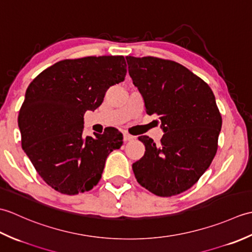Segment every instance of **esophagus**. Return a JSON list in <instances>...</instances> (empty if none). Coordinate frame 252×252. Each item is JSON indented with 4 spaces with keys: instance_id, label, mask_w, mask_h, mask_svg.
Returning <instances> with one entry per match:
<instances>
[{
    "instance_id": "obj_1",
    "label": "esophagus",
    "mask_w": 252,
    "mask_h": 252,
    "mask_svg": "<svg viewBox=\"0 0 252 252\" xmlns=\"http://www.w3.org/2000/svg\"><path fill=\"white\" fill-rule=\"evenodd\" d=\"M133 138H134V136L130 135L129 133H123V141H125V142L131 141V140H133Z\"/></svg>"
}]
</instances>
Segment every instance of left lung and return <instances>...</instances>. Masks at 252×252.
<instances>
[{"label":"left lung","instance_id":"left-lung-1","mask_svg":"<svg viewBox=\"0 0 252 252\" xmlns=\"http://www.w3.org/2000/svg\"><path fill=\"white\" fill-rule=\"evenodd\" d=\"M130 77L148 115H157L164 134L156 145L138 137L145 154L132 164L138 183L170 197L194 185L218 149L222 118L209 85L181 63L157 57L126 56Z\"/></svg>","mask_w":252,"mask_h":252}]
</instances>
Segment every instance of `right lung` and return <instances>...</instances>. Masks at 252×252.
Listing matches in <instances>:
<instances>
[{
  "label": "right lung",
  "instance_id": "right-lung-1",
  "mask_svg": "<svg viewBox=\"0 0 252 252\" xmlns=\"http://www.w3.org/2000/svg\"><path fill=\"white\" fill-rule=\"evenodd\" d=\"M126 67L123 56L65 60L29 84L18 116L21 146L52 189L66 195L92 189L108 155L121 147L123 137L115 127L83 136V117L125 80Z\"/></svg>",
  "mask_w": 252,
  "mask_h": 252
}]
</instances>
